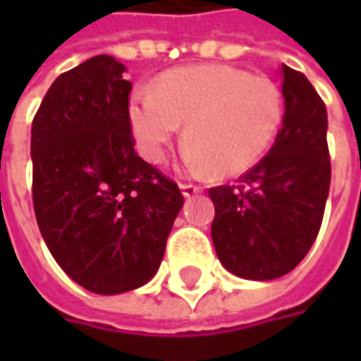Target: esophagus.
Segmentation results:
<instances>
[{
  "label": "esophagus",
  "instance_id": "obj_1",
  "mask_svg": "<svg viewBox=\"0 0 361 361\" xmlns=\"http://www.w3.org/2000/svg\"><path fill=\"white\" fill-rule=\"evenodd\" d=\"M180 190H183V195L188 199V197H192V195L201 192L202 187H199V185H192V183H180Z\"/></svg>",
  "mask_w": 361,
  "mask_h": 361
}]
</instances>
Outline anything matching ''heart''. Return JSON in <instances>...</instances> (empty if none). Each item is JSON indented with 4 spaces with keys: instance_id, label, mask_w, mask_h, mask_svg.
<instances>
[{
    "instance_id": "1",
    "label": "heart",
    "mask_w": 361,
    "mask_h": 361,
    "mask_svg": "<svg viewBox=\"0 0 361 361\" xmlns=\"http://www.w3.org/2000/svg\"><path fill=\"white\" fill-rule=\"evenodd\" d=\"M283 114L275 82L225 63L169 70L152 92H136L130 102L132 130L150 162L166 159L180 124H187L188 169L223 176L247 173L269 152Z\"/></svg>"
}]
</instances>
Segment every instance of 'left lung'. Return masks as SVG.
Instances as JSON below:
<instances>
[{
  "mask_svg": "<svg viewBox=\"0 0 361 361\" xmlns=\"http://www.w3.org/2000/svg\"><path fill=\"white\" fill-rule=\"evenodd\" d=\"M283 126L269 154L239 185L209 190L215 204L213 243L233 275L269 281L307 255L326 211L331 162L324 100L301 72L283 66Z\"/></svg>",
  "mask_w": 361,
  "mask_h": 361,
  "instance_id": "8db88e82",
  "label": "left lung"
}]
</instances>
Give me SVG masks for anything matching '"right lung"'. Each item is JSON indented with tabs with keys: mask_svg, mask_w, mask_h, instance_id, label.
<instances>
[{
	"mask_svg": "<svg viewBox=\"0 0 361 361\" xmlns=\"http://www.w3.org/2000/svg\"><path fill=\"white\" fill-rule=\"evenodd\" d=\"M124 63L94 56L49 86L32 122L34 211L49 253L100 295L154 277L183 195L134 150Z\"/></svg>",
	"mask_w": 361,
	"mask_h": 361,
	"instance_id": "right-lung-1",
	"label": "right lung"
}]
</instances>
